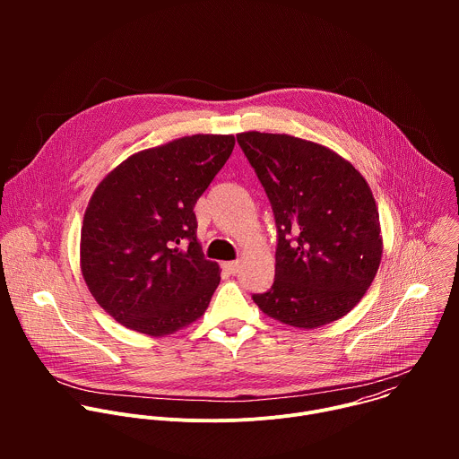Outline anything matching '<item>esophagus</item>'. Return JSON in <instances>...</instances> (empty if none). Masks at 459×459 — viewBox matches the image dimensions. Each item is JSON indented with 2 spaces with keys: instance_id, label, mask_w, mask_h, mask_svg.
I'll return each mask as SVG.
<instances>
[{
  "instance_id": "34e87169",
  "label": "esophagus",
  "mask_w": 459,
  "mask_h": 459,
  "mask_svg": "<svg viewBox=\"0 0 459 459\" xmlns=\"http://www.w3.org/2000/svg\"><path fill=\"white\" fill-rule=\"evenodd\" d=\"M225 271H229L230 274H236L239 271V261H227V264L223 265Z\"/></svg>"
}]
</instances>
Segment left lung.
I'll use <instances>...</instances> for the list:
<instances>
[{
  "instance_id": "1",
  "label": "left lung",
  "mask_w": 459,
  "mask_h": 459,
  "mask_svg": "<svg viewBox=\"0 0 459 459\" xmlns=\"http://www.w3.org/2000/svg\"><path fill=\"white\" fill-rule=\"evenodd\" d=\"M273 205L276 276L254 303L269 317L316 329L349 314L376 278L379 214L359 170L329 147L289 134H236Z\"/></svg>"
}]
</instances>
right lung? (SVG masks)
Returning <instances> with one entry per match:
<instances>
[{"mask_svg":"<svg viewBox=\"0 0 459 459\" xmlns=\"http://www.w3.org/2000/svg\"><path fill=\"white\" fill-rule=\"evenodd\" d=\"M232 134H194L128 156L96 186L80 241L83 280L117 323L161 338L202 317L220 285L194 205L234 149Z\"/></svg>","mask_w":459,"mask_h":459,"instance_id":"right-lung-1","label":"right lung"}]
</instances>
